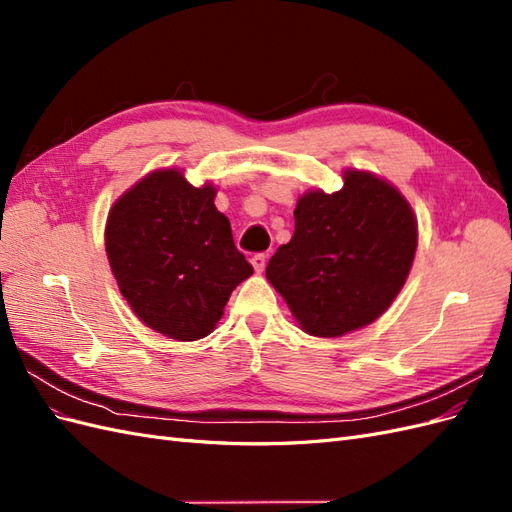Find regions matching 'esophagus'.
<instances>
[{
	"instance_id": "obj_1",
	"label": "esophagus",
	"mask_w": 512,
	"mask_h": 512,
	"mask_svg": "<svg viewBox=\"0 0 512 512\" xmlns=\"http://www.w3.org/2000/svg\"><path fill=\"white\" fill-rule=\"evenodd\" d=\"M252 267H254V271H256V273H262V271H265V267H267V256H265V254H256V256H252Z\"/></svg>"
}]
</instances>
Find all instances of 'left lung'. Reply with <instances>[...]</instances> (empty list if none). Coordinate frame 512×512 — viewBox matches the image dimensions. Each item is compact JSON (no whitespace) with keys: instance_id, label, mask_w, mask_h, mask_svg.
Wrapping results in <instances>:
<instances>
[{"instance_id":"8db88e82","label":"left lung","mask_w":512,"mask_h":512,"mask_svg":"<svg viewBox=\"0 0 512 512\" xmlns=\"http://www.w3.org/2000/svg\"><path fill=\"white\" fill-rule=\"evenodd\" d=\"M418 245L416 215L391 181L344 168V188L299 196L294 235L267 265L299 327L342 337L378 320L404 288Z\"/></svg>"}]
</instances>
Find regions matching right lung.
<instances>
[{"label":"right lung","instance_id":"add662e5","mask_svg":"<svg viewBox=\"0 0 512 512\" xmlns=\"http://www.w3.org/2000/svg\"><path fill=\"white\" fill-rule=\"evenodd\" d=\"M215 194L209 181L194 188L181 168H156L106 218V258L123 299L149 329L177 342L207 337L230 292L254 273Z\"/></svg>","mask_w":512,"mask_h":512}]
</instances>
